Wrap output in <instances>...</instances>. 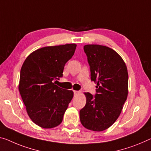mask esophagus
<instances>
[{
  "label": "esophagus",
  "mask_w": 151,
  "mask_h": 151,
  "mask_svg": "<svg viewBox=\"0 0 151 151\" xmlns=\"http://www.w3.org/2000/svg\"><path fill=\"white\" fill-rule=\"evenodd\" d=\"M73 92H74V94H75V95H78V94H80V91H78V90H74Z\"/></svg>",
  "instance_id": "obj_1"
}]
</instances>
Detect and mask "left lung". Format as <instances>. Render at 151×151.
<instances>
[{
  "label": "left lung",
  "mask_w": 151,
  "mask_h": 151,
  "mask_svg": "<svg viewBox=\"0 0 151 151\" xmlns=\"http://www.w3.org/2000/svg\"><path fill=\"white\" fill-rule=\"evenodd\" d=\"M90 68L91 80L96 83L94 97L84 92L86 103L80 111V122L88 129L105 130L117 119L128 94V73L121 56L107 46H83Z\"/></svg>",
  "instance_id": "8db88e82"
}]
</instances>
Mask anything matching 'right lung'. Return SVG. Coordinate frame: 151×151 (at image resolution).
I'll return each mask as SVG.
<instances>
[{
	"label": "right lung",
	"instance_id": "obj_1",
	"mask_svg": "<svg viewBox=\"0 0 151 151\" xmlns=\"http://www.w3.org/2000/svg\"><path fill=\"white\" fill-rule=\"evenodd\" d=\"M76 44L46 46L32 52L23 63L19 90L30 119L43 128L61 124L73 99L72 90L61 88L55 80L75 52Z\"/></svg>",
	"mask_w": 151,
	"mask_h": 151
}]
</instances>
